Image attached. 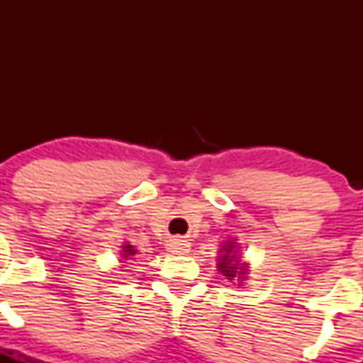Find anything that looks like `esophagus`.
Wrapping results in <instances>:
<instances>
[{
    "instance_id": "1",
    "label": "esophagus",
    "mask_w": 363,
    "mask_h": 363,
    "mask_svg": "<svg viewBox=\"0 0 363 363\" xmlns=\"http://www.w3.org/2000/svg\"><path fill=\"white\" fill-rule=\"evenodd\" d=\"M191 250V244L184 239H172L168 242V251L174 252V255H186Z\"/></svg>"
}]
</instances>
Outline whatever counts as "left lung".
<instances>
[{
  "instance_id": "8db88e82",
  "label": "left lung",
  "mask_w": 363,
  "mask_h": 363,
  "mask_svg": "<svg viewBox=\"0 0 363 363\" xmlns=\"http://www.w3.org/2000/svg\"><path fill=\"white\" fill-rule=\"evenodd\" d=\"M221 256H218V269L226 279L230 281H244L247 274V263L240 262V256L237 255L235 242H226L221 246Z\"/></svg>"
}]
</instances>
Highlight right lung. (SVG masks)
<instances>
[{
    "label": "right lung",
    "instance_id": "add662e5",
    "mask_svg": "<svg viewBox=\"0 0 363 363\" xmlns=\"http://www.w3.org/2000/svg\"><path fill=\"white\" fill-rule=\"evenodd\" d=\"M121 247H123V255H121V256H123L124 259H128V258H130V256L137 255V250H135V247L131 246V244H124V246H121Z\"/></svg>",
    "mask_w": 363,
    "mask_h": 363
}]
</instances>
